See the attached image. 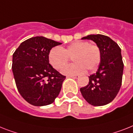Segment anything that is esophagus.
Wrapping results in <instances>:
<instances>
[{"label": "esophagus", "mask_w": 133, "mask_h": 133, "mask_svg": "<svg viewBox=\"0 0 133 133\" xmlns=\"http://www.w3.org/2000/svg\"><path fill=\"white\" fill-rule=\"evenodd\" d=\"M68 77H73V78H75V79H77L79 77V75H69Z\"/></svg>", "instance_id": "esophagus-1"}]
</instances>
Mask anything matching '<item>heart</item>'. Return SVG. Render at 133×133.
<instances>
[{
  "label": "heart",
  "instance_id": "1",
  "mask_svg": "<svg viewBox=\"0 0 133 133\" xmlns=\"http://www.w3.org/2000/svg\"><path fill=\"white\" fill-rule=\"evenodd\" d=\"M69 57H73L74 64L66 66L61 70L64 75L82 73L88 69L94 70L101 60V52L96 44H90L88 41H77L64 49L54 47L49 51L48 60L55 69H60L69 62Z\"/></svg>",
  "mask_w": 133,
  "mask_h": 133
}]
</instances>
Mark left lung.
I'll return each mask as SVG.
<instances>
[{"mask_svg": "<svg viewBox=\"0 0 133 133\" xmlns=\"http://www.w3.org/2000/svg\"><path fill=\"white\" fill-rule=\"evenodd\" d=\"M82 39L93 41L99 47L101 60L96 73L89 76V83L80 88L82 96L93 106L109 103L118 94L122 85L124 63L121 49L107 36L90 35Z\"/></svg>", "mask_w": 133, "mask_h": 133, "instance_id": "1", "label": "left lung"}]
</instances>
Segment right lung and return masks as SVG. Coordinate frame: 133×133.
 <instances>
[{
	"label": "right lung",
	"mask_w": 133,
	"mask_h": 133,
	"mask_svg": "<svg viewBox=\"0 0 133 133\" xmlns=\"http://www.w3.org/2000/svg\"><path fill=\"white\" fill-rule=\"evenodd\" d=\"M44 37H32L13 54L12 71L21 96L34 106L51 104L58 96L66 77L49 63L51 48L61 45Z\"/></svg>",
	"instance_id": "1"
}]
</instances>
